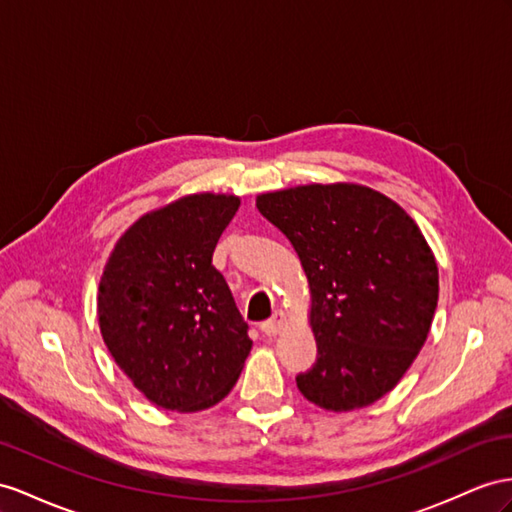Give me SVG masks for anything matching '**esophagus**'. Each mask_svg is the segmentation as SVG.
<instances>
[{"instance_id": "esophagus-1", "label": "esophagus", "mask_w": 512, "mask_h": 512, "mask_svg": "<svg viewBox=\"0 0 512 512\" xmlns=\"http://www.w3.org/2000/svg\"><path fill=\"white\" fill-rule=\"evenodd\" d=\"M285 326V316L281 311H277L274 313V316L270 318V320H266V322H261V333L264 335H268V337H274V335H279L281 333V329Z\"/></svg>"}]
</instances>
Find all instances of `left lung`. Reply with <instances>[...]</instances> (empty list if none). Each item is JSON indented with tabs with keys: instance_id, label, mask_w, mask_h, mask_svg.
<instances>
[{
	"instance_id": "8db88e82",
	"label": "left lung",
	"mask_w": 512,
	"mask_h": 512,
	"mask_svg": "<svg viewBox=\"0 0 512 512\" xmlns=\"http://www.w3.org/2000/svg\"><path fill=\"white\" fill-rule=\"evenodd\" d=\"M298 253L311 292L318 359L296 376L326 411L363 409L398 385L422 350L439 270L415 220L357 183H309L257 196Z\"/></svg>"
}]
</instances>
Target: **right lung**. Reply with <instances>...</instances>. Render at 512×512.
Wrapping results in <instances>:
<instances>
[{
    "instance_id": "1",
    "label": "right lung",
    "mask_w": 512,
    "mask_h": 512,
    "mask_svg": "<svg viewBox=\"0 0 512 512\" xmlns=\"http://www.w3.org/2000/svg\"><path fill=\"white\" fill-rule=\"evenodd\" d=\"M238 207L233 194L181 196L138 218L103 268V342L134 387L166 411L218 404L251 352L248 324L212 266Z\"/></svg>"
}]
</instances>
